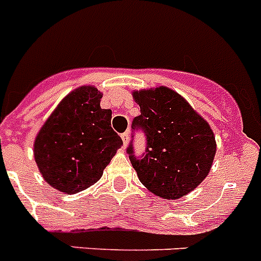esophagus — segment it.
Returning <instances> with one entry per match:
<instances>
[{
    "mask_svg": "<svg viewBox=\"0 0 261 261\" xmlns=\"http://www.w3.org/2000/svg\"><path fill=\"white\" fill-rule=\"evenodd\" d=\"M121 139H122V142H124V146H126V144H128L129 141V132L121 133Z\"/></svg>",
    "mask_w": 261,
    "mask_h": 261,
    "instance_id": "obj_1",
    "label": "esophagus"
}]
</instances>
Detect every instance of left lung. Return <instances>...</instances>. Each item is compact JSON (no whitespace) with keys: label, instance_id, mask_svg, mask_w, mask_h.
I'll return each mask as SVG.
<instances>
[{"label":"left lung","instance_id":"left-lung-1","mask_svg":"<svg viewBox=\"0 0 261 261\" xmlns=\"http://www.w3.org/2000/svg\"><path fill=\"white\" fill-rule=\"evenodd\" d=\"M140 115L132 132L145 135V152L126 153L141 184L165 199H178L203 181L217 152L210 125L177 92L166 87L133 92Z\"/></svg>","mask_w":261,"mask_h":261}]
</instances>
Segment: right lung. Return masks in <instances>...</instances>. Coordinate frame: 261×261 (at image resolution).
Wrapping results in <instances>:
<instances>
[{"label": "right lung", "instance_id": "right-lung-1", "mask_svg": "<svg viewBox=\"0 0 261 261\" xmlns=\"http://www.w3.org/2000/svg\"><path fill=\"white\" fill-rule=\"evenodd\" d=\"M103 95L80 87L67 95L44 122L34 157L44 181L66 194L97 182L122 140L111 126L112 111L101 109Z\"/></svg>", "mask_w": 261, "mask_h": 261}]
</instances>
